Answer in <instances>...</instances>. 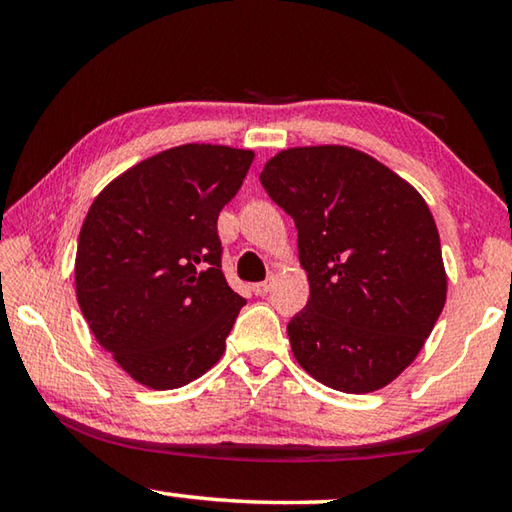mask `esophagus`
<instances>
[{"instance_id":"1","label":"esophagus","mask_w":512,"mask_h":512,"mask_svg":"<svg viewBox=\"0 0 512 512\" xmlns=\"http://www.w3.org/2000/svg\"><path fill=\"white\" fill-rule=\"evenodd\" d=\"M273 284H275L273 277H268V280H264V282H257V284H253V291L257 293V296H266V293L273 289Z\"/></svg>"}]
</instances>
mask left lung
<instances>
[{
  "instance_id": "8db88e82",
  "label": "left lung",
  "mask_w": 512,
  "mask_h": 512,
  "mask_svg": "<svg viewBox=\"0 0 512 512\" xmlns=\"http://www.w3.org/2000/svg\"><path fill=\"white\" fill-rule=\"evenodd\" d=\"M268 196L296 221L309 302L287 325L293 357L320 384L372 393L418 357L447 300L431 210L372 155L293 146L264 164Z\"/></svg>"
}]
</instances>
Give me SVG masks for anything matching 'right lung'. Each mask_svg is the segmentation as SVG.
<instances>
[{"instance_id": "right-lung-1", "label": "right lung", "mask_w": 512, "mask_h": 512, "mask_svg": "<svg viewBox=\"0 0 512 512\" xmlns=\"http://www.w3.org/2000/svg\"><path fill=\"white\" fill-rule=\"evenodd\" d=\"M255 153L173 146L119 173L94 198L74 262L94 339L137 384L171 391L225 352L246 300L221 271L216 219Z\"/></svg>"}]
</instances>
